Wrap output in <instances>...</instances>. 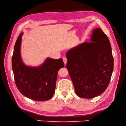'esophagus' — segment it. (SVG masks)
<instances>
[{
    "mask_svg": "<svg viewBox=\"0 0 126 126\" xmlns=\"http://www.w3.org/2000/svg\"><path fill=\"white\" fill-rule=\"evenodd\" d=\"M63 63H64V64H66L67 62V58H66V57H64V58H63Z\"/></svg>",
    "mask_w": 126,
    "mask_h": 126,
    "instance_id": "obj_1",
    "label": "esophagus"
}]
</instances>
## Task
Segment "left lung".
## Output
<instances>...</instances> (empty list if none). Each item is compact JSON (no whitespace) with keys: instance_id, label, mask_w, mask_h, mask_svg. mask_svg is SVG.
<instances>
[{"instance_id":"obj_1","label":"left lung","mask_w":126,"mask_h":126,"mask_svg":"<svg viewBox=\"0 0 126 126\" xmlns=\"http://www.w3.org/2000/svg\"><path fill=\"white\" fill-rule=\"evenodd\" d=\"M66 57V68L78 97L90 99L104 92L113 72V58L109 40L100 28L93 30L88 42L70 49Z\"/></svg>"}]
</instances>
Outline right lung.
I'll use <instances>...</instances> for the list:
<instances>
[{
  "label": "right lung",
  "instance_id": "add662e5",
  "mask_svg": "<svg viewBox=\"0 0 126 126\" xmlns=\"http://www.w3.org/2000/svg\"><path fill=\"white\" fill-rule=\"evenodd\" d=\"M21 32L15 45L12 68L15 83L24 96L33 100L44 101L52 98L55 93L58 70L64 67L62 58H47L40 65L27 66L21 56Z\"/></svg>",
  "mask_w": 126,
  "mask_h": 126
}]
</instances>
